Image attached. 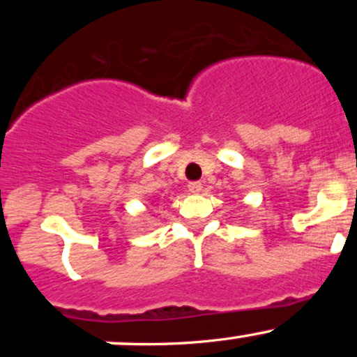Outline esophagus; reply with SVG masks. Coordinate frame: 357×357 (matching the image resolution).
Masks as SVG:
<instances>
[{"label": "esophagus", "mask_w": 357, "mask_h": 357, "mask_svg": "<svg viewBox=\"0 0 357 357\" xmlns=\"http://www.w3.org/2000/svg\"><path fill=\"white\" fill-rule=\"evenodd\" d=\"M202 188H203V184L199 181H191L190 184H188V190H190L191 192H195V195H196V192L202 191Z\"/></svg>", "instance_id": "obj_1"}]
</instances>
